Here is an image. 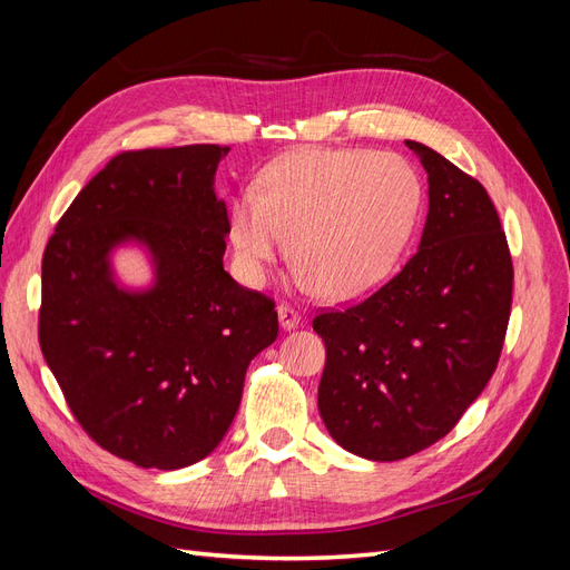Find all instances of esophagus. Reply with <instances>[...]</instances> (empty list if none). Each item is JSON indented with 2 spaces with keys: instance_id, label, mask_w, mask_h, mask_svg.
<instances>
[{
  "instance_id": "34e87169",
  "label": "esophagus",
  "mask_w": 570,
  "mask_h": 570,
  "mask_svg": "<svg viewBox=\"0 0 570 570\" xmlns=\"http://www.w3.org/2000/svg\"><path fill=\"white\" fill-rule=\"evenodd\" d=\"M278 321H281L283 331H292V327L299 325L302 314L297 312V308H292L289 304H281V306H278Z\"/></svg>"
}]
</instances>
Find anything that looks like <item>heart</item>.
<instances>
[{"instance_id":"b5f03b06","label":"heart","mask_w":570,"mask_h":570,"mask_svg":"<svg viewBox=\"0 0 570 570\" xmlns=\"http://www.w3.org/2000/svg\"><path fill=\"white\" fill-rule=\"evenodd\" d=\"M416 170L390 151L297 149L271 161L262 193L239 195L230 239L239 273L264 283L285 252L302 287L347 299L371 289L394 264L419 214Z\"/></svg>"}]
</instances>
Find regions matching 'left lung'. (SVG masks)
Instances as JSON below:
<instances>
[{
    "label": "left lung",
    "mask_w": 570,
    "mask_h": 570,
    "mask_svg": "<svg viewBox=\"0 0 570 570\" xmlns=\"http://www.w3.org/2000/svg\"><path fill=\"white\" fill-rule=\"evenodd\" d=\"M428 174L419 252L364 302L323 312L318 411L333 440L371 461L428 450L492 377L511 316L513 264L475 178L406 140Z\"/></svg>",
    "instance_id": "8db88e82"
}]
</instances>
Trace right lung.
Segmentation results:
<instances>
[{"label": "right lung", "instance_id": "add662e5", "mask_svg": "<svg viewBox=\"0 0 570 570\" xmlns=\"http://www.w3.org/2000/svg\"><path fill=\"white\" fill-rule=\"evenodd\" d=\"M230 147L114 157L80 189L42 256L40 347L99 446L140 469L209 456L235 419L249 361L278 337L275 302L223 271L230 220L214 193ZM145 244L155 285L118 288L108 254Z\"/></svg>", "mask_w": 570, "mask_h": 570}]
</instances>
